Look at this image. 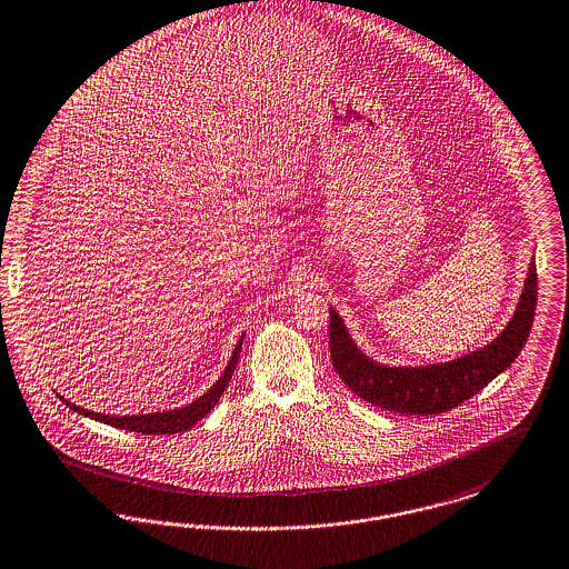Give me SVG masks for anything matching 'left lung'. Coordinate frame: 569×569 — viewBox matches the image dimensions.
<instances>
[{"instance_id":"obj_1","label":"left lung","mask_w":569,"mask_h":569,"mask_svg":"<svg viewBox=\"0 0 569 569\" xmlns=\"http://www.w3.org/2000/svg\"><path fill=\"white\" fill-rule=\"evenodd\" d=\"M538 300V273L531 262L517 313L485 349L449 365L386 368L370 362L351 342L341 318L330 309V358L342 383L368 405L405 415H438L459 407L515 362L529 337Z\"/></svg>"}]
</instances>
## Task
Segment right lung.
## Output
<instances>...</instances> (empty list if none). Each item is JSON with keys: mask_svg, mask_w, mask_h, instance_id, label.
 Returning <instances> with one entry per match:
<instances>
[{"mask_svg": "<svg viewBox=\"0 0 569 569\" xmlns=\"http://www.w3.org/2000/svg\"><path fill=\"white\" fill-rule=\"evenodd\" d=\"M241 345L243 339L237 342L234 351H232V358L228 362L224 375L218 379V383L211 387L204 396H201L199 400H194L192 405L183 407V409L169 410V412H152V415H133V417H112V415H101V412H94V410H84L76 405H71L66 398H61L69 409L80 412V415H87L94 421H101V423H108V426H114L118 430H129V432L137 433H178L192 428L197 421H201L204 415L209 410L213 409L218 405V400L222 398L224 389H227L228 381L232 379V372H234V366L239 362V353H241Z\"/></svg>", "mask_w": 569, "mask_h": 569, "instance_id": "right-lung-1", "label": "right lung"}]
</instances>
